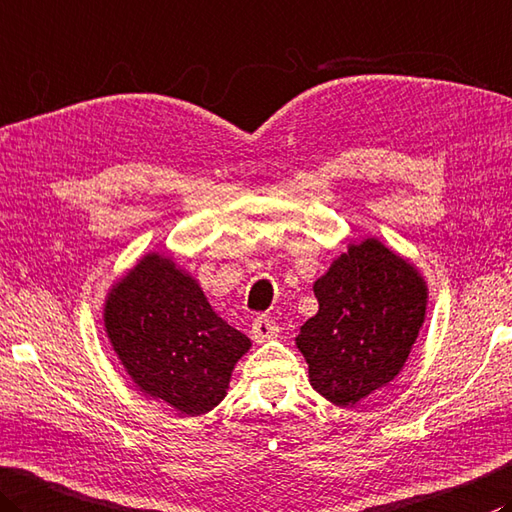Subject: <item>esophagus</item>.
I'll return each mask as SVG.
<instances>
[{
    "label": "esophagus",
    "mask_w": 512,
    "mask_h": 512,
    "mask_svg": "<svg viewBox=\"0 0 512 512\" xmlns=\"http://www.w3.org/2000/svg\"><path fill=\"white\" fill-rule=\"evenodd\" d=\"M279 335V326L270 317H257L250 328V337L255 339L257 344H264L268 339H275Z\"/></svg>",
    "instance_id": "esophagus-1"
}]
</instances>
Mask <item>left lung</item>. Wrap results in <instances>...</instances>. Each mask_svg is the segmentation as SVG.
Listing matches in <instances>:
<instances>
[{"label":"left lung","mask_w":512,"mask_h":512,"mask_svg":"<svg viewBox=\"0 0 512 512\" xmlns=\"http://www.w3.org/2000/svg\"><path fill=\"white\" fill-rule=\"evenodd\" d=\"M317 315L299 328L308 379L330 404L353 408L402 373L424 326L428 284L377 237L350 242L315 279Z\"/></svg>","instance_id":"1"}]
</instances>
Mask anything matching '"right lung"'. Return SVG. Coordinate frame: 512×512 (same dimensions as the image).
I'll return each mask as SVG.
<instances>
[{
	"mask_svg": "<svg viewBox=\"0 0 512 512\" xmlns=\"http://www.w3.org/2000/svg\"><path fill=\"white\" fill-rule=\"evenodd\" d=\"M104 330L135 388L188 417L222 402L253 346L215 313L197 279L157 250L110 284Z\"/></svg>",
	"mask_w": 512,
	"mask_h": 512,
	"instance_id": "obj_1",
	"label": "right lung"
}]
</instances>
